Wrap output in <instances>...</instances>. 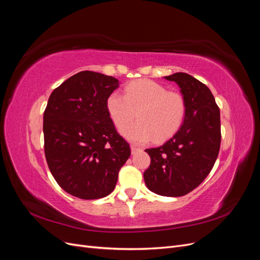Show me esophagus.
<instances>
[{"instance_id":"obj_1","label":"esophagus","mask_w":260,"mask_h":260,"mask_svg":"<svg viewBox=\"0 0 260 260\" xmlns=\"http://www.w3.org/2000/svg\"><path fill=\"white\" fill-rule=\"evenodd\" d=\"M138 151H140V148L136 145H131V153L132 154H136Z\"/></svg>"}]
</instances>
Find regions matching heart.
<instances>
[{"label":"heart","mask_w":260,"mask_h":260,"mask_svg":"<svg viewBox=\"0 0 260 260\" xmlns=\"http://www.w3.org/2000/svg\"><path fill=\"white\" fill-rule=\"evenodd\" d=\"M106 109L117 128L132 121L138 113L139 121L121 129L122 136L135 143L151 139L162 141L179 130L186 114L184 98L178 92H169L164 85L152 80L129 83L124 95L109 94Z\"/></svg>","instance_id":"1"}]
</instances>
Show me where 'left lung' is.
<instances>
[{"label":"left lung","mask_w":260,"mask_h":260,"mask_svg":"<svg viewBox=\"0 0 260 260\" xmlns=\"http://www.w3.org/2000/svg\"><path fill=\"white\" fill-rule=\"evenodd\" d=\"M165 79L179 85L186 114L166 143L145 149L151 165L144 181L152 192L178 198L198 187L214 167L221 141L220 109L210 90L194 77L176 73Z\"/></svg>","instance_id":"left-lung-1"}]
</instances>
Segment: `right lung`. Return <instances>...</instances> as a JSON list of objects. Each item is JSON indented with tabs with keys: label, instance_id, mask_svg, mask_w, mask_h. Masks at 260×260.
I'll return each instance as SVG.
<instances>
[{
	"label": "right lung",
	"instance_id": "add662e5",
	"mask_svg": "<svg viewBox=\"0 0 260 260\" xmlns=\"http://www.w3.org/2000/svg\"><path fill=\"white\" fill-rule=\"evenodd\" d=\"M118 86L112 76L84 70L50 95L43 115L45 158L58 185L76 198L111 194L131 154L106 109Z\"/></svg>",
	"mask_w": 260,
	"mask_h": 260
}]
</instances>
